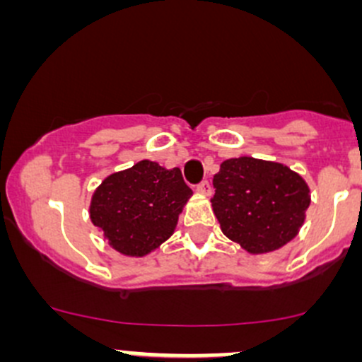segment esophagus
<instances>
[{"label":"esophagus","instance_id":"34e87169","mask_svg":"<svg viewBox=\"0 0 362 362\" xmlns=\"http://www.w3.org/2000/svg\"><path fill=\"white\" fill-rule=\"evenodd\" d=\"M197 192L202 194V195H211V185H209V182L202 180L201 184L197 185Z\"/></svg>","mask_w":362,"mask_h":362}]
</instances>
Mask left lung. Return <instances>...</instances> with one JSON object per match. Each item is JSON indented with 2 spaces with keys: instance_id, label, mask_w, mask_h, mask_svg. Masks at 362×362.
<instances>
[{
  "instance_id": "8db88e82",
  "label": "left lung",
  "mask_w": 362,
  "mask_h": 362,
  "mask_svg": "<svg viewBox=\"0 0 362 362\" xmlns=\"http://www.w3.org/2000/svg\"><path fill=\"white\" fill-rule=\"evenodd\" d=\"M211 199L223 233L250 253H267L300 231L310 189L293 170L250 156L221 163Z\"/></svg>"
}]
</instances>
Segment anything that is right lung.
<instances>
[{
    "mask_svg": "<svg viewBox=\"0 0 362 362\" xmlns=\"http://www.w3.org/2000/svg\"><path fill=\"white\" fill-rule=\"evenodd\" d=\"M190 195L180 170L143 160L102 182L91 197L90 218L115 250L143 257L173 233Z\"/></svg>",
    "mask_w": 362,
    "mask_h": 362,
    "instance_id": "1",
    "label": "right lung"
}]
</instances>
